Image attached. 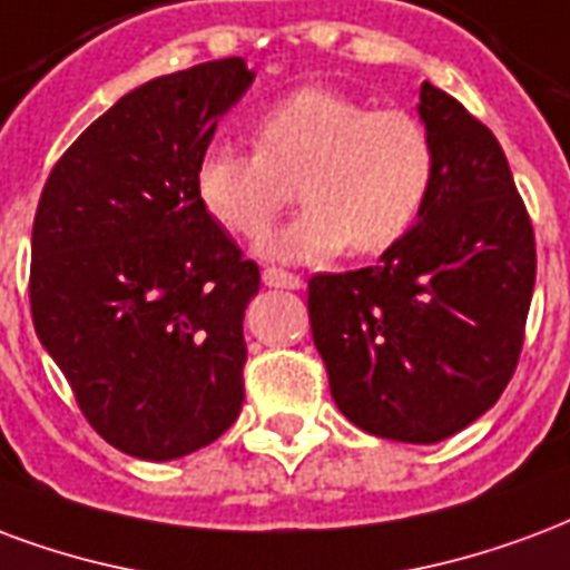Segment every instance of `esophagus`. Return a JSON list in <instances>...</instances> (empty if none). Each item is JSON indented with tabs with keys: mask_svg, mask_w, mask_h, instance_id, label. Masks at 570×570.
<instances>
[{
	"mask_svg": "<svg viewBox=\"0 0 570 570\" xmlns=\"http://www.w3.org/2000/svg\"><path fill=\"white\" fill-rule=\"evenodd\" d=\"M263 284L277 286V289H302V286H305V281H302L298 274L284 272V268H265Z\"/></svg>",
	"mask_w": 570,
	"mask_h": 570,
	"instance_id": "obj_1",
	"label": "esophagus"
}]
</instances>
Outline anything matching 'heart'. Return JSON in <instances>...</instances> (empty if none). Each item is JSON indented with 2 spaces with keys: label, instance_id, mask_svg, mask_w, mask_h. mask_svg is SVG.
I'll list each match as a JSON object with an SVG mask.
<instances>
[{
  "label": "heart",
  "instance_id": "obj_1",
  "mask_svg": "<svg viewBox=\"0 0 570 570\" xmlns=\"http://www.w3.org/2000/svg\"><path fill=\"white\" fill-rule=\"evenodd\" d=\"M253 147L208 145L193 189L210 220L256 242L298 180L305 208L265 238L274 259L350 250L377 256L423 217L438 175L432 129L404 108H374L332 87H298L253 120Z\"/></svg>",
  "mask_w": 570,
  "mask_h": 570
}]
</instances>
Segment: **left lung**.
Returning a JSON list of instances; mask_svg holds the SVG:
<instances>
[{
	"label": "left lung",
	"instance_id": "obj_1",
	"mask_svg": "<svg viewBox=\"0 0 570 570\" xmlns=\"http://www.w3.org/2000/svg\"><path fill=\"white\" fill-rule=\"evenodd\" d=\"M438 147L423 217L381 263L307 281L328 390L362 432L438 444L487 414L517 371L534 232L499 138L425 81Z\"/></svg>",
	"mask_w": 570,
	"mask_h": 570
}]
</instances>
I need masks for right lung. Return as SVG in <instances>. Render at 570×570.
I'll use <instances>...</instances> for the list:
<instances>
[{
  "mask_svg": "<svg viewBox=\"0 0 570 570\" xmlns=\"http://www.w3.org/2000/svg\"><path fill=\"white\" fill-rule=\"evenodd\" d=\"M250 83L242 57L141 83L75 138L38 199V341L87 423L135 459L187 456L242 414L259 265L202 210L193 175Z\"/></svg>",
  "mask_w": 570,
  "mask_h": 570,
  "instance_id": "obj_1",
  "label": "right lung"
}]
</instances>
